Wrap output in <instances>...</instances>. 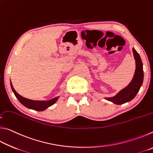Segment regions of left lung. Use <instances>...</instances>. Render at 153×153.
Returning <instances> with one entry per match:
<instances>
[{"mask_svg":"<svg viewBox=\"0 0 153 153\" xmlns=\"http://www.w3.org/2000/svg\"><path fill=\"white\" fill-rule=\"evenodd\" d=\"M132 52L136 62V69L132 79L128 86L121 89L115 96L111 97H105L106 100L112 102L115 105H121L131 101L139 92L143 83L144 71L141 58L134 48H132Z\"/></svg>","mask_w":153,"mask_h":153,"instance_id":"obj_1","label":"left lung"}]
</instances>
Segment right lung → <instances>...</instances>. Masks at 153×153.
<instances>
[{
    "label": "right lung",
    "instance_id": "obj_1",
    "mask_svg": "<svg viewBox=\"0 0 153 153\" xmlns=\"http://www.w3.org/2000/svg\"><path fill=\"white\" fill-rule=\"evenodd\" d=\"M10 83H11L12 91L13 92L15 96L16 97L18 100H19L23 105L25 106V107L30 108V109L35 110L37 111H43L46 110V108H48L49 107H51V106L55 104V103L57 101L59 98V97H56L48 100H33L27 99V98L23 97L18 94V93L15 91L13 86L11 82H10Z\"/></svg>",
    "mask_w": 153,
    "mask_h": 153
}]
</instances>
